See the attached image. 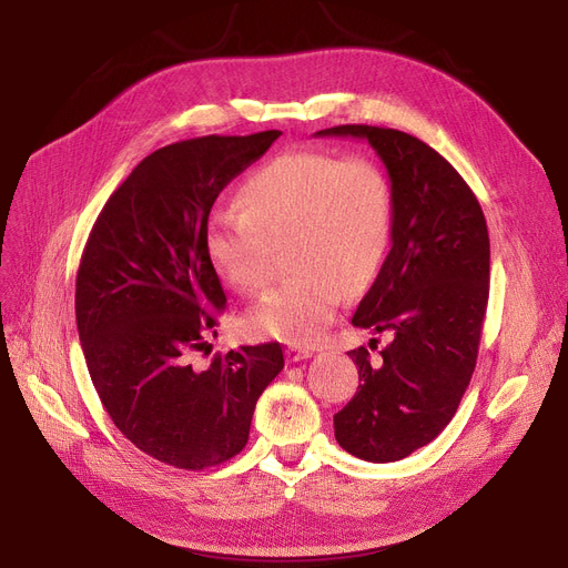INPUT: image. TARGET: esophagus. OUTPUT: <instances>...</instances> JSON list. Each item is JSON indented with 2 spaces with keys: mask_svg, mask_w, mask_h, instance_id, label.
I'll return each instance as SVG.
<instances>
[{
  "mask_svg": "<svg viewBox=\"0 0 568 568\" xmlns=\"http://www.w3.org/2000/svg\"><path fill=\"white\" fill-rule=\"evenodd\" d=\"M285 356H287L290 364H296V362H304V359H308V356H313V349L290 345V347L285 349Z\"/></svg>",
  "mask_w": 568,
  "mask_h": 568,
  "instance_id": "1",
  "label": "esophagus"
}]
</instances>
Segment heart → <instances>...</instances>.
<instances>
[{
    "label": "heart",
    "mask_w": 568,
    "mask_h": 568,
    "mask_svg": "<svg viewBox=\"0 0 568 568\" xmlns=\"http://www.w3.org/2000/svg\"><path fill=\"white\" fill-rule=\"evenodd\" d=\"M236 212L206 221V266L227 290L253 294L268 281V251L285 244L294 276L248 308L242 326L296 347L324 336L347 294L371 290L394 242L392 179L366 156L278 154L244 179Z\"/></svg>",
    "instance_id": "b5f03b06"
}]
</instances>
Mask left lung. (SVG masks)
Instances as JSON below:
<instances>
[{
  "label": "left lung",
  "instance_id": "1",
  "mask_svg": "<svg viewBox=\"0 0 568 568\" xmlns=\"http://www.w3.org/2000/svg\"><path fill=\"white\" fill-rule=\"evenodd\" d=\"M315 135L368 140L394 186L392 251L352 317L394 341L377 364L366 347L347 352L359 389L334 416L347 454L394 463L446 428L471 379L490 290L488 227L465 179L419 138L364 124Z\"/></svg>",
  "mask_w": 568,
  "mask_h": 568
}]
</instances>
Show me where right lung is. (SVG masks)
Segmentation results:
<instances>
[{
  "instance_id": "obj_1",
  "label": "right lung",
  "mask_w": 568,
  "mask_h": 568,
  "mask_svg": "<svg viewBox=\"0 0 568 568\" xmlns=\"http://www.w3.org/2000/svg\"><path fill=\"white\" fill-rule=\"evenodd\" d=\"M278 135H206L149 154L105 202L80 260L75 320L97 394L140 452L179 469L242 452L285 364L278 343L216 354L204 371L189 362L225 308L202 253L209 212Z\"/></svg>"
}]
</instances>
